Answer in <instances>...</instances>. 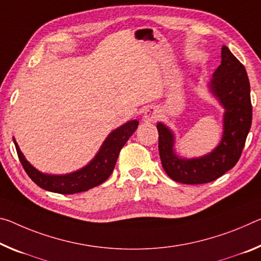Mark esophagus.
I'll return each instance as SVG.
<instances>
[{"label": "esophagus", "mask_w": 261, "mask_h": 261, "mask_svg": "<svg viewBox=\"0 0 261 261\" xmlns=\"http://www.w3.org/2000/svg\"><path fill=\"white\" fill-rule=\"evenodd\" d=\"M160 117V111L158 108H155V107H150V108H147L145 110V113H144V121L145 122H156Z\"/></svg>", "instance_id": "esophagus-1"}]
</instances>
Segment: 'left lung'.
Masks as SVG:
<instances>
[{
    "instance_id": "left-lung-1",
    "label": "left lung",
    "mask_w": 261,
    "mask_h": 261,
    "mask_svg": "<svg viewBox=\"0 0 261 261\" xmlns=\"http://www.w3.org/2000/svg\"><path fill=\"white\" fill-rule=\"evenodd\" d=\"M221 65L214 72L208 88L224 109L223 135L212 152L196 158H184L175 150V135L159 122V154L161 165L172 180L185 185L214 181L232 168L241 158L252 123L250 81L245 67L225 45Z\"/></svg>"
}]
</instances>
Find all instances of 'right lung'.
<instances>
[{"label":"right lung","mask_w":261,"mask_h":261,"mask_svg":"<svg viewBox=\"0 0 261 261\" xmlns=\"http://www.w3.org/2000/svg\"><path fill=\"white\" fill-rule=\"evenodd\" d=\"M138 124L137 119H132L111 131L100 150L86 166L67 174H47L38 171L25 159L18 144L12 138L20 164L37 186L52 193L76 194L96 187L108 179L114 171L119 151L137 129Z\"/></svg>","instance_id":"1"}]
</instances>
